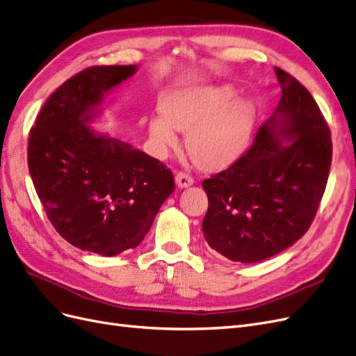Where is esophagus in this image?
Wrapping results in <instances>:
<instances>
[{
    "label": "esophagus",
    "mask_w": 356,
    "mask_h": 356,
    "mask_svg": "<svg viewBox=\"0 0 356 356\" xmlns=\"http://www.w3.org/2000/svg\"><path fill=\"white\" fill-rule=\"evenodd\" d=\"M175 182H177V187L178 188H187L190 186H193V178L187 174H184V172H179V174H177L175 177Z\"/></svg>",
    "instance_id": "obj_1"
}]
</instances>
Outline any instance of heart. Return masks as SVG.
<instances>
[{"mask_svg":"<svg viewBox=\"0 0 356 356\" xmlns=\"http://www.w3.org/2000/svg\"><path fill=\"white\" fill-rule=\"evenodd\" d=\"M232 84H208L169 95L160 104L161 115L144 117L149 141L159 154L175 148V131L186 134V148L204 170L233 165L250 144L255 126V106L234 98Z\"/></svg>","mask_w":356,"mask_h":356,"instance_id":"b5f03b06","label":"heart"}]
</instances>
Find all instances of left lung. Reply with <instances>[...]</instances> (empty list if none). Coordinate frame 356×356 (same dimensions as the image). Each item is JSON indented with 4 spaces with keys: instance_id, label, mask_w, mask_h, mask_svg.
Masks as SVG:
<instances>
[{
    "instance_id": "8db88e82",
    "label": "left lung",
    "mask_w": 356,
    "mask_h": 356,
    "mask_svg": "<svg viewBox=\"0 0 356 356\" xmlns=\"http://www.w3.org/2000/svg\"><path fill=\"white\" fill-rule=\"evenodd\" d=\"M281 101L252 147L220 174L204 179L208 245L239 263L282 252L314 221L328 181L330 129L309 90L281 68Z\"/></svg>"
}]
</instances>
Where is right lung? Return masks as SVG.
I'll return each mask as SVG.
<instances>
[{
	"mask_svg": "<svg viewBox=\"0 0 356 356\" xmlns=\"http://www.w3.org/2000/svg\"><path fill=\"white\" fill-rule=\"evenodd\" d=\"M136 65L92 67L50 95L31 129L28 166L53 227L104 257L143 242L175 190L172 172L131 144L93 131L105 95Z\"/></svg>",
	"mask_w": 356,
	"mask_h": 356,
	"instance_id": "right-lung-1",
	"label": "right lung"
}]
</instances>
